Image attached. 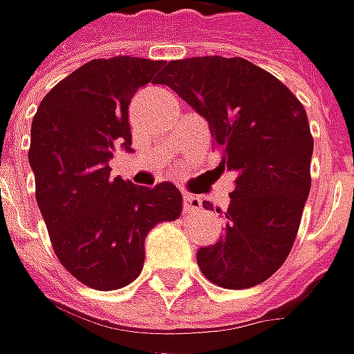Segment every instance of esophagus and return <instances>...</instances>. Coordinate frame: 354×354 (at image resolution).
<instances>
[{
    "label": "esophagus",
    "mask_w": 354,
    "mask_h": 354,
    "mask_svg": "<svg viewBox=\"0 0 354 354\" xmlns=\"http://www.w3.org/2000/svg\"><path fill=\"white\" fill-rule=\"evenodd\" d=\"M201 200L198 196H192V194H184V212L188 214H196V212H201Z\"/></svg>",
    "instance_id": "esophagus-1"
}]
</instances>
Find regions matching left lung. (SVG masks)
Segmentation results:
<instances>
[{
  "mask_svg": "<svg viewBox=\"0 0 354 354\" xmlns=\"http://www.w3.org/2000/svg\"><path fill=\"white\" fill-rule=\"evenodd\" d=\"M156 84L205 117L221 149L219 166L237 172L225 235L198 250L201 272L229 290L261 284L290 254L310 196L313 137L304 105L270 72L239 56L170 60Z\"/></svg>",
  "mask_w": 354,
  "mask_h": 354,
  "instance_id": "8db88e82",
  "label": "left lung"
}]
</instances>
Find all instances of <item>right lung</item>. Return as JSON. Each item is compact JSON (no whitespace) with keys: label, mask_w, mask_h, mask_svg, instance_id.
I'll return each mask as SVG.
<instances>
[{"label":"right lung","mask_w":354,"mask_h":354,"mask_svg":"<svg viewBox=\"0 0 354 354\" xmlns=\"http://www.w3.org/2000/svg\"><path fill=\"white\" fill-rule=\"evenodd\" d=\"M162 64L137 56L90 60L58 82L32 117L29 165L53 249L93 290L131 284L149 231L182 214L174 184L145 188L109 176L117 147L131 151V97Z\"/></svg>","instance_id":"1"}]
</instances>
